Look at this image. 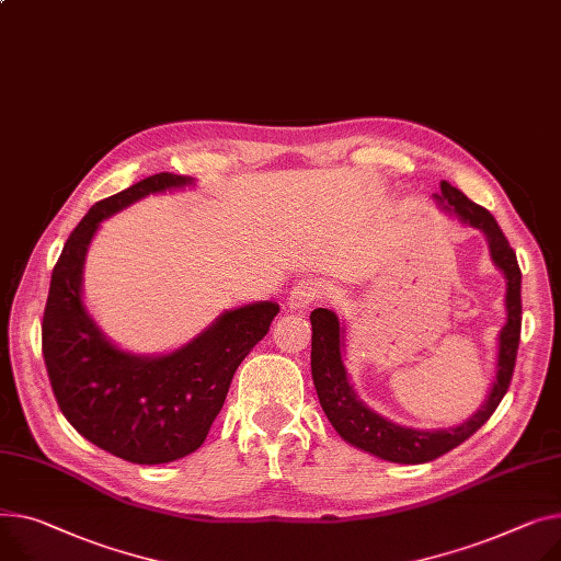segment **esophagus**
<instances>
[{"label":"esophagus","mask_w":561,"mask_h":561,"mask_svg":"<svg viewBox=\"0 0 561 561\" xmlns=\"http://www.w3.org/2000/svg\"><path fill=\"white\" fill-rule=\"evenodd\" d=\"M322 295H324V284L322 282H318V279L300 282L297 286H293V290L288 295V307L293 311H305L309 305L318 302Z\"/></svg>","instance_id":"1"}]
</instances>
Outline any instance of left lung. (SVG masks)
Here are the masks:
<instances>
[{"label":"left lung","mask_w":561,"mask_h":561,"mask_svg":"<svg viewBox=\"0 0 561 561\" xmlns=\"http://www.w3.org/2000/svg\"><path fill=\"white\" fill-rule=\"evenodd\" d=\"M442 194H435L437 203L454 216H458L465 226L480 230L488 237L490 254L494 264L503 271L507 279L505 288V311L507 320L499 333V356H496V377L490 390V397L476 410V413L456 428L420 431L399 426L375 410L367 408L354 392L347 379V369L343 365V327L329 309H316L311 313V375L318 390L320 405L329 417L331 426L339 435L371 456L399 465H422L431 462L444 454L456 449L458 444L469 439L484 422H488L501 399L505 397L518 352L520 339V268L516 252L499 228L496 218L473 201H469L460 190L446 180L439 184Z\"/></svg>","instance_id":"1"}]
</instances>
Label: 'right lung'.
Masks as SVG:
<instances>
[{
    "label": "right lung",
    "mask_w": 561,
    "mask_h": 561,
    "mask_svg": "<svg viewBox=\"0 0 561 561\" xmlns=\"http://www.w3.org/2000/svg\"><path fill=\"white\" fill-rule=\"evenodd\" d=\"M186 184L194 178L156 173L99 201L56 261L43 316V356L62 415L99 449L135 465L173 462L198 449L237 367L279 313L275 302L226 311L192 343L164 356L128 354L101 333L81 295L99 222L148 194Z\"/></svg>",
    "instance_id": "right-lung-1"
}]
</instances>
